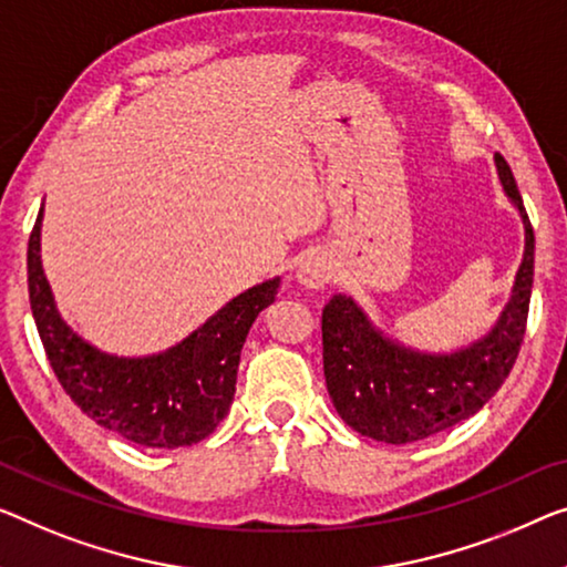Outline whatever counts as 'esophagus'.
<instances>
[{
  "label": "esophagus",
  "instance_id": "34e87169",
  "mask_svg": "<svg viewBox=\"0 0 567 567\" xmlns=\"http://www.w3.org/2000/svg\"><path fill=\"white\" fill-rule=\"evenodd\" d=\"M295 277H298V282L302 287H308V290L326 287L333 277V259L328 257V251L323 249H312L300 259L298 269H295Z\"/></svg>",
  "mask_w": 567,
  "mask_h": 567
}]
</instances>
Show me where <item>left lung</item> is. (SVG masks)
<instances>
[{"instance_id": "8db88e82", "label": "left lung", "mask_w": 567, "mask_h": 567, "mask_svg": "<svg viewBox=\"0 0 567 567\" xmlns=\"http://www.w3.org/2000/svg\"><path fill=\"white\" fill-rule=\"evenodd\" d=\"M506 198L522 218L525 251L499 318L476 341L453 351H422L386 336L351 295L323 308V374L341 420L374 441L404 445L458 425L499 392L525 338L535 231L512 167L494 155Z\"/></svg>"}]
</instances>
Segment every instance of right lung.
I'll return each instance as SVG.
<instances>
[{"mask_svg": "<svg viewBox=\"0 0 567 567\" xmlns=\"http://www.w3.org/2000/svg\"><path fill=\"white\" fill-rule=\"evenodd\" d=\"M42 206L28 244L30 308L58 382L96 425L147 447L200 443L229 412L251 323L280 277L244 290L183 341L147 357L101 351L65 323L40 257Z\"/></svg>", "mask_w": 567, "mask_h": 567, "instance_id": "1", "label": "right lung"}]
</instances>
